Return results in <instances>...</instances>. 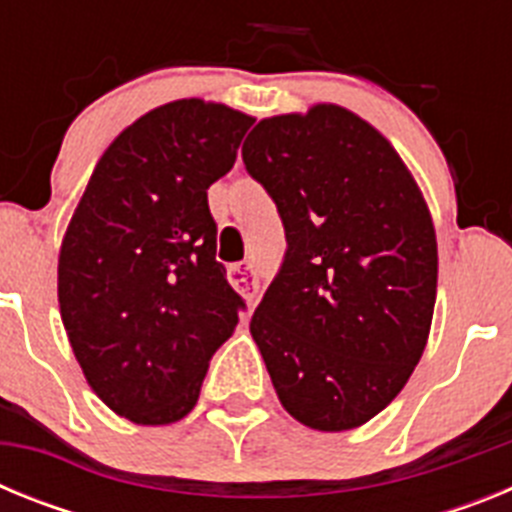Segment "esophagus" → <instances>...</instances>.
Returning a JSON list of instances; mask_svg holds the SVG:
<instances>
[{"label":"esophagus","mask_w":512,"mask_h":512,"mask_svg":"<svg viewBox=\"0 0 512 512\" xmlns=\"http://www.w3.org/2000/svg\"><path fill=\"white\" fill-rule=\"evenodd\" d=\"M228 282L233 284L248 302H253L256 297V274H253L251 261H241V264L228 266Z\"/></svg>","instance_id":"esophagus-1"}]
</instances>
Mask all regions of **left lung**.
<instances>
[{
  "instance_id": "left-lung-1",
  "label": "left lung",
  "mask_w": 512,
  "mask_h": 512,
  "mask_svg": "<svg viewBox=\"0 0 512 512\" xmlns=\"http://www.w3.org/2000/svg\"><path fill=\"white\" fill-rule=\"evenodd\" d=\"M243 161L287 256L251 318L282 408L323 433L369 423L408 384L436 305V228L415 176L341 104L259 120Z\"/></svg>"
}]
</instances>
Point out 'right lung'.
<instances>
[{
    "label": "right lung",
    "instance_id": "right-lung-1",
    "mask_svg": "<svg viewBox=\"0 0 512 512\" xmlns=\"http://www.w3.org/2000/svg\"><path fill=\"white\" fill-rule=\"evenodd\" d=\"M253 117L189 97L112 140L58 251V307L94 395L135 425L192 413L241 297L215 261L207 189L228 174Z\"/></svg>",
    "mask_w": 512,
    "mask_h": 512
}]
</instances>
